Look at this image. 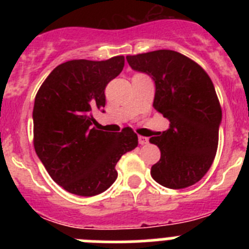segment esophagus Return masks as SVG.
Masks as SVG:
<instances>
[{
	"mask_svg": "<svg viewBox=\"0 0 249 249\" xmlns=\"http://www.w3.org/2000/svg\"><path fill=\"white\" fill-rule=\"evenodd\" d=\"M138 143H140V144L148 143V138L143 137V136H140V137H138Z\"/></svg>",
	"mask_w": 249,
	"mask_h": 249,
	"instance_id": "34e87169",
	"label": "esophagus"
}]
</instances>
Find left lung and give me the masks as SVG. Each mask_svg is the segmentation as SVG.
I'll return each mask as SVG.
<instances>
[{
    "mask_svg": "<svg viewBox=\"0 0 249 249\" xmlns=\"http://www.w3.org/2000/svg\"><path fill=\"white\" fill-rule=\"evenodd\" d=\"M132 70L155 81L153 107L169 121L168 129L151 137L160 158L151 176L167 188L181 190L208 172L218 146L222 109L214 86L203 68L171 50L127 56Z\"/></svg>",
    "mask_w": 249,
    "mask_h": 249,
    "instance_id": "1",
    "label": "left lung"
}]
</instances>
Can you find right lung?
Listing matches in <instances>:
<instances>
[{"label": "right lung", "instance_id": "1", "mask_svg": "<svg viewBox=\"0 0 249 249\" xmlns=\"http://www.w3.org/2000/svg\"><path fill=\"white\" fill-rule=\"evenodd\" d=\"M124 57L73 59L57 66L39 87L34 106V146L48 175L67 192L92 197L112 186L116 164L135 149L132 128L120 133L91 128L103 111L105 89L122 72Z\"/></svg>", "mask_w": 249, "mask_h": 249}]
</instances>
